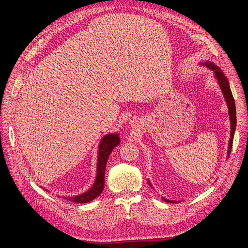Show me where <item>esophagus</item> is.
Masks as SVG:
<instances>
[{
  "label": "esophagus",
  "mask_w": 248,
  "mask_h": 248,
  "mask_svg": "<svg viewBox=\"0 0 248 248\" xmlns=\"http://www.w3.org/2000/svg\"><path fill=\"white\" fill-rule=\"evenodd\" d=\"M132 124H134V122H132Z\"/></svg>",
  "instance_id": "34e87169"
}]
</instances>
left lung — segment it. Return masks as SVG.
Returning <instances> with one entry per match:
<instances>
[{"label": "left lung", "mask_w": 248, "mask_h": 248, "mask_svg": "<svg viewBox=\"0 0 248 248\" xmlns=\"http://www.w3.org/2000/svg\"><path fill=\"white\" fill-rule=\"evenodd\" d=\"M203 64H205L206 66H208L209 68L213 69L215 72V76L219 81V84L221 86V89L225 95V99L227 101L228 107H229V114H230V120H231V125H232V130H231V138H230V144H229V151L228 154L230 155L231 150H232V139H233V134L235 131V126H236V112H235V103H234V99L232 97L231 88H230V84L229 81L227 79V78L224 76V74L219 69V67H217L216 65H214L213 63H209V62H204ZM165 201L170 202V203H173L175 201H171V200H167L164 198ZM176 203V202H175Z\"/></svg>", "instance_id": "obj_1"}]
</instances>
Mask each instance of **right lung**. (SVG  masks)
Listing matches in <instances>:
<instances>
[{
    "label": "right lung",
    "mask_w": 248,
    "mask_h": 248,
    "mask_svg": "<svg viewBox=\"0 0 248 248\" xmlns=\"http://www.w3.org/2000/svg\"><path fill=\"white\" fill-rule=\"evenodd\" d=\"M120 143V137L118 134H107L103 137L99 146V157L97 165V176L94 185L86 192L74 196V197H64L66 200H70L77 203H87L92 201L94 198L99 196L104 188L105 185V170L107 165L108 158L112 153L113 149Z\"/></svg>",
    "instance_id": "obj_1"
}]
</instances>
